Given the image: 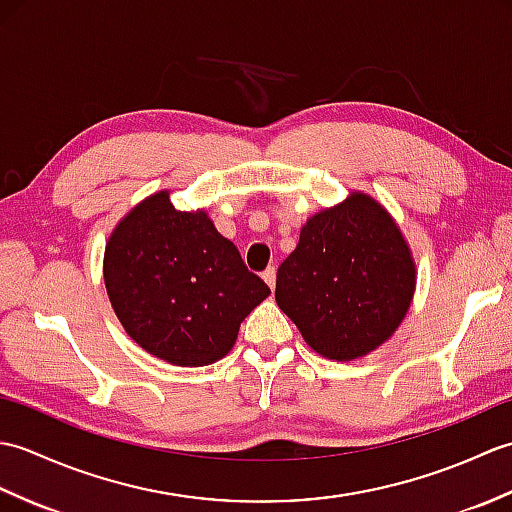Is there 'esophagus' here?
Wrapping results in <instances>:
<instances>
[{"instance_id":"1","label":"esophagus","mask_w":512,"mask_h":512,"mask_svg":"<svg viewBox=\"0 0 512 512\" xmlns=\"http://www.w3.org/2000/svg\"><path fill=\"white\" fill-rule=\"evenodd\" d=\"M262 277H264V281L268 284V288L275 290V268H273V266L266 268L264 273H262Z\"/></svg>"}]
</instances>
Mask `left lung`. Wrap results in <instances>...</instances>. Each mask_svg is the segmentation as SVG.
I'll return each mask as SVG.
<instances>
[{
  "label": "left lung",
  "mask_w": 512,
  "mask_h": 512,
  "mask_svg": "<svg viewBox=\"0 0 512 512\" xmlns=\"http://www.w3.org/2000/svg\"><path fill=\"white\" fill-rule=\"evenodd\" d=\"M416 268L383 206L354 193L310 217L277 270V306L314 352L352 361L385 343L407 308Z\"/></svg>",
  "instance_id": "left-lung-1"
}]
</instances>
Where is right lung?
Masks as SVG:
<instances>
[{
	"label": "right lung",
	"instance_id": "add662e5",
	"mask_svg": "<svg viewBox=\"0 0 512 512\" xmlns=\"http://www.w3.org/2000/svg\"><path fill=\"white\" fill-rule=\"evenodd\" d=\"M105 288L127 334L180 367L226 356L239 323L270 295L206 213L178 211L167 191L116 226L105 246Z\"/></svg>",
	"mask_w": 512,
	"mask_h": 512
}]
</instances>
